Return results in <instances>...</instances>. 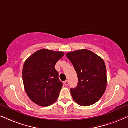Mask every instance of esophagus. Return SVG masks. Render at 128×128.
<instances>
[{
  "mask_svg": "<svg viewBox=\"0 0 128 128\" xmlns=\"http://www.w3.org/2000/svg\"><path fill=\"white\" fill-rule=\"evenodd\" d=\"M64 84H65L66 86H68V84H69L68 81V80L65 81V82H64Z\"/></svg>",
  "mask_w": 128,
  "mask_h": 128,
  "instance_id": "34e87169",
  "label": "esophagus"
}]
</instances>
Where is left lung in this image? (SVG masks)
<instances>
[{
    "label": "left lung",
    "instance_id": "8db88e82",
    "mask_svg": "<svg viewBox=\"0 0 128 128\" xmlns=\"http://www.w3.org/2000/svg\"><path fill=\"white\" fill-rule=\"evenodd\" d=\"M66 56L78 76L77 86L70 89L74 101L82 106L94 104L102 97L106 88L107 74L104 61L86 49L68 52Z\"/></svg>",
    "mask_w": 128,
    "mask_h": 128
}]
</instances>
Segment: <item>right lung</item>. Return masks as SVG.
I'll list each match as a JSON object with an SVG mask.
<instances>
[{
	"label": "right lung",
	"instance_id": "1",
	"mask_svg": "<svg viewBox=\"0 0 128 128\" xmlns=\"http://www.w3.org/2000/svg\"><path fill=\"white\" fill-rule=\"evenodd\" d=\"M64 55L61 51L42 49L32 54L24 63V88L30 99L39 106H49L58 98L62 83L55 66Z\"/></svg>",
	"mask_w": 128,
	"mask_h": 128
}]
</instances>
